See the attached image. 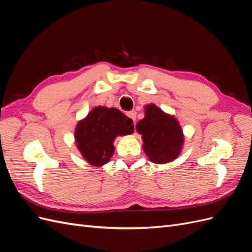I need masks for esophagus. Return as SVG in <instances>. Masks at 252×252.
I'll return each mask as SVG.
<instances>
[{
    "label": "esophagus",
    "mask_w": 252,
    "mask_h": 252,
    "mask_svg": "<svg viewBox=\"0 0 252 252\" xmlns=\"http://www.w3.org/2000/svg\"><path fill=\"white\" fill-rule=\"evenodd\" d=\"M127 117H128V118H130V119L133 121V123H135L136 112H135L134 110H132V111H128V112H127Z\"/></svg>",
    "instance_id": "34e87169"
}]
</instances>
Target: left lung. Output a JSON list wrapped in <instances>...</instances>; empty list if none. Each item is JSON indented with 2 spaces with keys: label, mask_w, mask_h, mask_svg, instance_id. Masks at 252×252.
I'll list each match as a JSON object with an SVG mask.
<instances>
[{
  "label": "left lung",
  "mask_w": 252,
  "mask_h": 252,
  "mask_svg": "<svg viewBox=\"0 0 252 252\" xmlns=\"http://www.w3.org/2000/svg\"><path fill=\"white\" fill-rule=\"evenodd\" d=\"M144 109L145 117L135 126L136 131L142 134L144 152L155 164L174 161L181 155L185 142L180 122L152 103Z\"/></svg>",
  "instance_id": "left-lung-1"
}]
</instances>
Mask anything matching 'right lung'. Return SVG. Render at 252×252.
Segmentation results:
<instances>
[{
  "mask_svg": "<svg viewBox=\"0 0 252 252\" xmlns=\"http://www.w3.org/2000/svg\"><path fill=\"white\" fill-rule=\"evenodd\" d=\"M132 123L131 119L117 108L97 106L77 123L74 143L89 165L102 167L114 154L117 136L133 133Z\"/></svg>",
  "mask_w": 252,
  "mask_h": 252,
  "instance_id": "1",
  "label": "right lung"
}]
</instances>
